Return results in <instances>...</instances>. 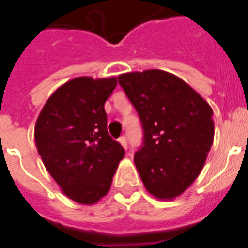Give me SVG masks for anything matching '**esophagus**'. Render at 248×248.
<instances>
[{
    "label": "esophagus",
    "instance_id": "34e87169",
    "mask_svg": "<svg viewBox=\"0 0 248 248\" xmlns=\"http://www.w3.org/2000/svg\"><path fill=\"white\" fill-rule=\"evenodd\" d=\"M118 142L122 145L124 149H127V139H126V136H121L120 139H118Z\"/></svg>",
    "mask_w": 248,
    "mask_h": 248
}]
</instances>
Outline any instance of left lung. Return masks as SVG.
Wrapping results in <instances>:
<instances>
[{"label": "left lung", "instance_id": "8db88e82", "mask_svg": "<svg viewBox=\"0 0 248 248\" xmlns=\"http://www.w3.org/2000/svg\"><path fill=\"white\" fill-rule=\"evenodd\" d=\"M118 78L142 124L143 146L134 159L141 180L155 198L175 199L205 164L214 139L212 107L188 83L165 70Z\"/></svg>", "mask_w": 248, "mask_h": 248}]
</instances>
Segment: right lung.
Here are the masks:
<instances>
[{
  "mask_svg": "<svg viewBox=\"0 0 248 248\" xmlns=\"http://www.w3.org/2000/svg\"><path fill=\"white\" fill-rule=\"evenodd\" d=\"M117 78L78 77L50 95L35 124V145L64 194L92 205L109 191L124 147L107 131L105 103Z\"/></svg>",
  "mask_w": 248,
  "mask_h": 248,
  "instance_id": "add662e5",
  "label": "right lung"
}]
</instances>
